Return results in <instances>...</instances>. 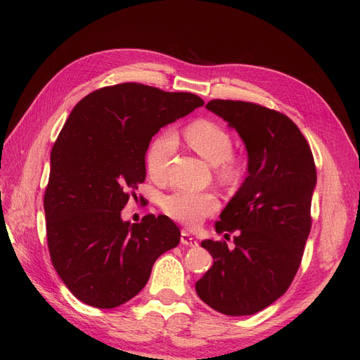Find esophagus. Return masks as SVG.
<instances>
[{
	"instance_id": "1",
	"label": "esophagus",
	"mask_w": 360,
	"mask_h": 360,
	"mask_svg": "<svg viewBox=\"0 0 360 360\" xmlns=\"http://www.w3.org/2000/svg\"><path fill=\"white\" fill-rule=\"evenodd\" d=\"M181 243L186 244V246H190V248H196L198 246V241L187 231H182L181 232Z\"/></svg>"
}]
</instances>
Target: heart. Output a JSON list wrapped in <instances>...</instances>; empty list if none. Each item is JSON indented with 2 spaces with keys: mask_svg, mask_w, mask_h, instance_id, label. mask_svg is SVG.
Wrapping results in <instances>:
<instances>
[{
  "mask_svg": "<svg viewBox=\"0 0 360 360\" xmlns=\"http://www.w3.org/2000/svg\"><path fill=\"white\" fill-rule=\"evenodd\" d=\"M184 136L198 155L218 167V178L226 184L241 178L243 164L232 155V136L227 129L210 119H198L187 125ZM178 145V139L170 129L159 133L151 141L145 156L147 172L155 181H162L167 174V165ZM219 201L212 192H195V190H176L162 200V209L168 217L182 224L196 226L198 223L215 213Z\"/></svg>",
  "mask_w": 360,
  "mask_h": 360,
  "instance_id": "heart-1",
  "label": "heart"
}]
</instances>
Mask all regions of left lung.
Listing matches in <instances>:
<instances>
[{
  "label": "left lung",
  "mask_w": 360,
  "mask_h": 360,
  "mask_svg": "<svg viewBox=\"0 0 360 360\" xmlns=\"http://www.w3.org/2000/svg\"><path fill=\"white\" fill-rule=\"evenodd\" d=\"M205 108L236 129L248 150V176L215 223L224 240H204L213 266L196 294L226 316H252L286 292L311 231L317 173L300 129L285 114L241 101Z\"/></svg>",
  "instance_id": "8db88e82"
}]
</instances>
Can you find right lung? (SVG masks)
Returning <instances> with one entry per match:
<instances>
[{
    "label": "right lung",
    "mask_w": 360,
    "mask_h": 360,
    "mask_svg": "<svg viewBox=\"0 0 360 360\" xmlns=\"http://www.w3.org/2000/svg\"><path fill=\"white\" fill-rule=\"evenodd\" d=\"M202 105L192 93L119 83L74 106L51 151L44 213L51 262L80 302L111 309L131 300L179 244L168 217L129 224L120 213L145 181L151 137Z\"/></svg>",
    "instance_id": "add662e5"
}]
</instances>
